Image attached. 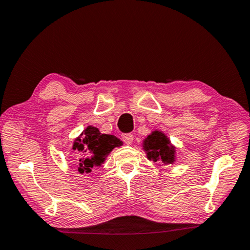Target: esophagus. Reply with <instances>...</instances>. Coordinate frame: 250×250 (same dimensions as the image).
Returning a JSON list of instances; mask_svg holds the SVG:
<instances>
[{"mask_svg": "<svg viewBox=\"0 0 250 250\" xmlns=\"http://www.w3.org/2000/svg\"><path fill=\"white\" fill-rule=\"evenodd\" d=\"M122 139H123V142L124 143H126V144H132L133 143V139H134V136H133V134H130V133H128V134H123L122 135Z\"/></svg>", "mask_w": 250, "mask_h": 250, "instance_id": "1", "label": "esophagus"}]
</instances>
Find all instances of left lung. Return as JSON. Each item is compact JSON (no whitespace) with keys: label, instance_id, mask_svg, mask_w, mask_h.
Masks as SVG:
<instances>
[{"label":"left lung","instance_id":"8db88e82","mask_svg":"<svg viewBox=\"0 0 250 250\" xmlns=\"http://www.w3.org/2000/svg\"><path fill=\"white\" fill-rule=\"evenodd\" d=\"M144 149L147 158L152 161H163L164 164H172L174 161V147L170 145L165 134L155 130L144 141Z\"/></svg>","mask_w":250,"mask_h":250}]
</instances>
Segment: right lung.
<instances>
[{"label":"right lung","mask_w":250,"mask_h":250,"mask_svg":"<svg viewBox=\"0 0 250 250\" xmlns=\"http://www.w3.org/2000/svg\"><path fill=\"white\" fill-rule=\"evenodd\" d=\"M122 144L114 135L102 134L96 127L87 126L81 137L74 141L72 147L73 150H78L81 154L78 171L80 173L91 172L94 166L103 164L109 152Z\"/></svg>","instance_id":"add662e5"}]
</instances>
